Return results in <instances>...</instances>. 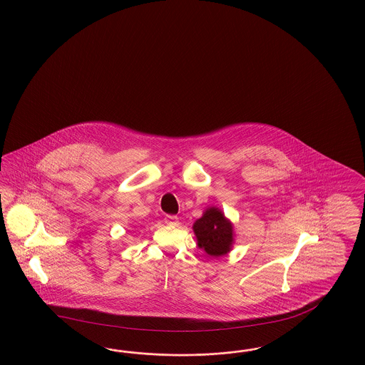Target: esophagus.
Masks as SVG:
<instances>
[{"mask_svg": "<svg viewBox=\"0 0 365 365\" xmlns=\"http://www.w3.org/2000/svg\"><path fill=\"white\" fill-rule=\"evenodd\" d=\"M165 223L168 225V226H177L178 217H175V215H166L165 217Z\"/></svg>", "mask_w": 365, "mask_h": 365, "instance_id": "obj_1", "label": "esophagus"}]
</instances>
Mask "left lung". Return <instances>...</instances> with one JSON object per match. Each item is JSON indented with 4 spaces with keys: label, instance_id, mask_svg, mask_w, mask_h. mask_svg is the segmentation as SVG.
I'll use <instances>...</instances> for the list:
<instances>
[{
    "label": "left lung",
    "instance_id": "left-lung-1",
    "mask_svg": "<svg viewBox=\"0 0 365 365\" xmlns=\"http://www.w3.org/2000/svg\"><path fill=\"white\" fill-rule=\"evenodd\" d=\"M197 246L211 257L226 255L232 245V225L227 220L220 210L210 207L203 217L194 223Z\"/></svg>",
    "mask_w": 365,
    "mask_h": 365
}]
</instances>
